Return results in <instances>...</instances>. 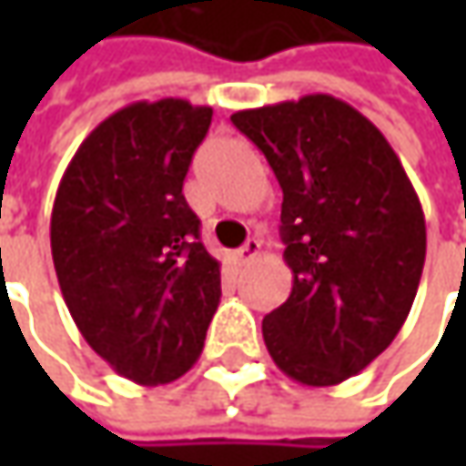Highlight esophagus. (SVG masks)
<instances>
[{
    "mask_svg": "<svg viewBox=\"0 0 466 466\" xmlns=\"http://www.w3.org/2000/svg\"><path fill=\"white\" fill-rule=\"evenodd\" d=\"M261 251V243L257 238H248V241L243 243L241 248L236 251V259L241 261V264H248V261H254L259 257Z\"/></svg>",
    "mask_w": 466,
    "mask_h": 466,
    "instance_id": "obj_1",
    "label": "esophagus"
}]
</instances>
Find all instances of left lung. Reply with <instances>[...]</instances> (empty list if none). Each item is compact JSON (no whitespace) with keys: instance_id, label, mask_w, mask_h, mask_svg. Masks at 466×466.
<instances>
[{"instance_id":"left-lung-1","label":"left lung","mask_w":466,"mask_h":466,"mask_svg":"<svg viewBox=\"0 0 466 466\" xmlns=\"http://www.w3.org/2000/svg\"><path fill=\"white\" fill-rule=\"evenodd\" d=\"M230 121L282 188L293 290L264 316V345L298 384H342L394 342L412 309L425 264L418 191L376 124L334 96L246 108Z\"/></svg>"}]
</instances>
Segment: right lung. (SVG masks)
I'll use <instances>...</instances> for the list:
<instances>
[{"label":"right lung","instance_id":"add662e5","mask_svg":"<svg viewBox=\"0 0 466 466\" xmlns=\"http://www.w3.org/2000/svg\"><path fill=\"white\" fill-rule=\"evenodd\" d=\"M209 121V106L184 98L129 103L85 137L56 188L64 303L85 342L139 386L197 363L220 303V261L181 191Z\"/></svg>","mask_w":466,"mask_h":466}]
</instances>
